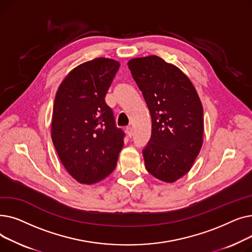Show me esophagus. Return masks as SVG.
<instances>
[{
	"label": "esophagus",
	"instance_id": "1",
	"mask_svg": "<svg viewBox=\"0 0 252 252\" xmlns=\"http://www.w3.org/2000/svg\"><path fill=\"white\" fill-rule=\"evenodd\" d=\"M126 135H127V137L131 138V137H133V128H131L130 126H127V127L126 128Z\"/></svg>",
	"mask_w": 252,
	"mask_h": 252
}]
</instances>
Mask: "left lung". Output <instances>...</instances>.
<instances>
[{
    "label": "left lung",
    "instance_id": "left-lung-1",
    "mask_svg": "<svg viewBox=\"0 0 252 252\" xmlns=\"http://www.w3.org/2000/svg\"><path fill=\"white\" fill-rule=\"evenodd\" d=\"M127 65L152 119L145 166L156 179L174 183L188 173L202 147L201 101L188 76L160 57L134 58Z\"/></svg>",
    "mask_w": 252,
    "mask_h": 252
}]
</instances>
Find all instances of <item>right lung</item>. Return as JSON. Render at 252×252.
Instances as JSON below:
<instances>
[{
  "label": "right lung",
  "mask_w": 252,
  "mask_h": 252,
  "mask_svg": "<svg viewBox=\"0 0 252 252\" xmlns=\"http://www.w3.org/2000/svg\"><path fill=\"white\" fill-rule=\"evenodd\" d=\"M119 62L96 58L72 69L53 106L51 136L60 160L81 184H95L116 166L125 133L105 102Z\"/></svg>",
  "instance_id": "obj_1"
}]
</instances>
